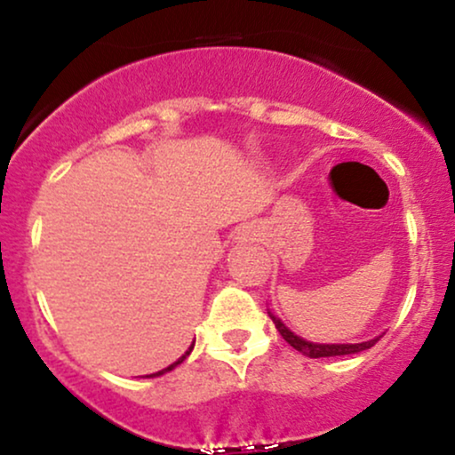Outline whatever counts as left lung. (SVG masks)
<instances>
[{"mask_svg": "<svg viewBox=\"0 0 455 455\" xmlns=\"http://www.w3.org/2000/svg\"><path fill=\"white\" fill-rule=\"evenodd\" d=\"M271 321L275 323V329L280 331V336L284 338L286 342L291 344V347L295 348V351L304 353L306 357L310 359H318V357H338V355H353V353H362L365 348L374 347V344L379 342L377 336L374 340H368V342H357V344H318V342H310V340H304V338H299L297 333L291 331L289 327L284 325V323L280 321L278 316L274 315V312H269Z\"/></svg>", "mask_w": 455, "mask_h": 455, "instance_id": "obj_1", "label": "left lung"}]
</instances>
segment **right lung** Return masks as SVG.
<instances>
[{
	"label": "right lung",
	"mask_w": 455,
	"mask_h": 455,
	"mask_svg": "<svg viewBox=\"0 0 455 455\" xmlns=\"http://www.w3.org/2000/svg\"><path fill=\"white\" fill-rule=\"evenodd\" d=\"M192 348H195V342H192L190 344V348H188V351L184 353V355H181V357L180 359H177V362H173V363H171V365H166V368L164 370H160V372H154V374H148V377L149 379H154V377H162V374H166V372H171V370H173V368H177V365H180L181 362H184V359L188 357V355H190L192 353Z\"/></svg>",
	"instance_id": "right-lung-1"
}]
</instances>
